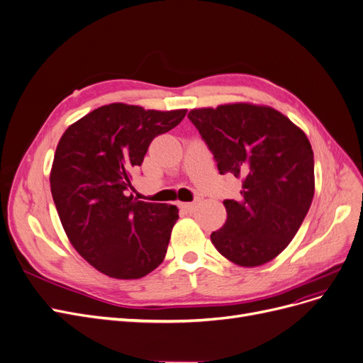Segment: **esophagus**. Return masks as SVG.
Masks as SVG:
<instances>
[{"mask_svg": "<svg viewBox=\"0 0 363 363\" xmlns=\"http://www.w3.org/2000/svg\"><path fill=\"white\" fill-rule=\"evenodd\" d=\"M179 208H181L184 212L190 213V212H193V211H194V208H196V203H179Z\"/></svg>", "mask_w": 363, "mask_h": 363, "instance_id": "esophagus-1", "label": "esophagus"}]
</instances>
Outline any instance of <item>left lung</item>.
<instances>
[{"label":"left lung","mask_w":363,"mask_h":363,"mask_svg":"<svg viewBox=\"0 0 363 363\" xmlns=\"http://www.w3.org/2000/svg\"><path fill=\"white\" fill-rule=\"evenodd\" d=\"M188 118L220 175L242 179L240 200H225V224L211 234L220 255L240 267L274 259L291 243L314 196L306 133L277 109L250 102L194 108Z\"/></svg>","instance_id":"8db88e82"}]
</instances>
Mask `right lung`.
I'll return each instance as SVG.
<instances>
[{"instance_id": "obj_1", "label": "right lung", "mask_w": 363, "mask_h": 363, "mask_svg": "<svg viewBox=\"0 0 363 363\" xmlns=\"http://www.w3.org/2000/svg\"><path fill=\"white\" fill-rule=\"evenodd\" d=\"M185 114L116 102L62 135L50 170L53 201L71 245L98 272L132 280L163 262L179 211L138 200L132 170L143 164L151 140Z\"/></svg>"}]
</instances>
